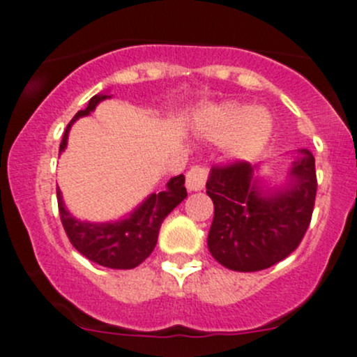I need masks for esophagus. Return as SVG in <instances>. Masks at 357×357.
Instances as JSON below:
<instances>
[{"label":"esophagus","instance_id":"1","mask_svg":"<svg viewBox=\"0 0 357 357\" xmlns=\"http://www.w3.org/2000/svg\"><path fill=\"white\" fill-rule=\"evenodd\" d=\"M208 180V168L203 165L190 167L185 174V185L189 190H201L204 189Z\"/></svg>","mask_w":357,"mask_h":357}]
</instances>
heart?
I'll use <instances>...</instances> for the list:
<instances>
[{
	"label": "heart",
	"mask_w": 357,
	"mask_h": 357,
	"mask_svg": "<svg viewBox=\"0 0 357 357\" xmlns=\"http://www.w3.org/2000/svg\"><path fill=\"white\" fill-rule=\"evenodd\" d=\"M199 130L211 140L227 144L236 158H250L267 144L273 130L269 114L241 104L208 107L199 116Z\"/></svg>",
	"instance_id": "obj_1"
}]
</instances>
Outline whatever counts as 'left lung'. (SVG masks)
<instances>
[{"label":"left lung","mask_w":357,"mask_h":357,"mask_svg":"<svg viewBox=\"0 0 357 357\" xmlns=\"http://www.w3.org/2000/svg\"><path fill=\"white\" fill-rule=\"evenodd\" d=\"M291 168L294 183L260 194L248 161L213 165L206 194L213 201L208 248L218 264L239 273L267 269L297 250L309 229L316 201L314 156L300 151Z\"/></svg>","instance_id":"8db88e82"}]
</instances>
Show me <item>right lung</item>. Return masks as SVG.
Instances as JSON below:
<instances>
[{"label":"right lung","instance_id":"obj_1","mask_svg":"<svg viewBox=\"0 0 357 357\" xmlns=\"http://www.w3.org/2000/svg\"><path fill=\"white\" fill-rule=\"evenodd\" d=\"M104 98H107V95H95L90 98L86 109L76 112L63 132L59 153L66 149L70 125L81 116L90 114ZM183 182H185L183 175L170 178L167 190L151 194L128 218L114 224H90V222L76 220L66 210L62 194L57 190L59 213L63 231L70 245L91 262L111 269H133L153 253L165 217L187 196Z\"/></svg>","mask_w":357,"mask_h":357}]
</instances>
